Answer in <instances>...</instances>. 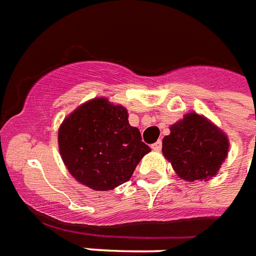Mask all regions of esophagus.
I'll return each instance as SVG.
<instances>
[{
	"instance_id": "esophagus-1",
	"label": "esophagus",
	"mask_w": 256,
	"mask_h": 256,
	"mask_svg": "<svg viewBox=\"0 0 256 256\" xmlns=\"http://www.w3.org/2000/svg\"><path fill=\"white\" fill-rule=\"evenodd\" d=\"M162 141H157V142H154L152 145V149L153 150H160V149H162Z\"/></svg>"
}]
</instances>
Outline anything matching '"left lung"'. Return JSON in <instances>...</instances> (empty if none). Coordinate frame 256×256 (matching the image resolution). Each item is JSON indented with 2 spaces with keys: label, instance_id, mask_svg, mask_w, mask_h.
Returning <instances> with one entry per match:
<instances>
[{
  "label": "left lung",
  "instance_id": "left-lung-1",
  "mask_svg": "<svg viewBox=\"0 0 256 256\" xmlns=\"http://www.w3.org/2000/svg\"><path fill=\"white\" fill-rule=\"evenodd\" d=\"M162 140V153L182 179L206 180L214 176L228 154V138L198 114H187Z\"/></svg>",
  "mask_w": 256,
  "mask_h": 256
}]
</instances>
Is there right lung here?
Returning a JSON list of instances; mask_svg holds the SVG:
<instances>
[{
  "label": "right lung",
  "mask_w": 256,
  "mask_h": 256,
  "mask_svg": "<svg viewBox=\"0 0 256 256\" xmlns=\"http://www.w3.org/2000/svg\"><path fill=\"white\" fill-rule=\"evenodd\" d=\"M122 106L94 99L60 124L58 144L62 160L77 180L98 191L111 190L133 175L150 148L137 128L128 124Z\"/></svg>",
  "instance_id": "1"
}]
</instances>
